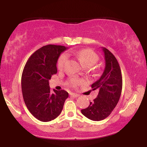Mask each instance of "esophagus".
Listing matches in <instances>:
<instances>
[{
  "instance_id": "1",
  "label": "esophagus",
  "mask_w": 147,
  "mask_h": 147,
  "mask_svg": "<svg viewBox=\"0 0 147 147\" xmlns=\"http://www.w3.org/2000/svg\"><path fill=\"white\" fill-rule=\"evenodd\" d=\"M70 96H73V97L76 98V97H78V96H79L80 95H79V94H76V93H70Z\"/></svg>"
}]
</instances>
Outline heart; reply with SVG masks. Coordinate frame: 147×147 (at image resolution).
I'll return each instance as SVG.
<instances>
[{"mask_svg":"<svg viewBox=\"0 0 147 147\" xmlns=\"http://www.w3.org/2000/svg\"><path fill=\"white\" fill-rule=\"evenodd\" d=\"M69 54L78 59L86 67H90L94 64H95L98 59L97 54L92 50L89 49L72 50V51L69 52ZM68 58V54L66 53H62L59 56L58 61H57V67H58L59 70H62L63 69L65 64L67 61ZM84 80L82 79L77 78V77H71L68 80L69 85L73 87V88H76L77 86H78L80 84H82Z\"/></svg>","mask_w":147,"mask_h":147,"instance_id":"1","label":"heart"}]
</instances>
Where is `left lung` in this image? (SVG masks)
<instances>
[{
    "instance_id": "left-lung-1",
    "label": "left lung",
    "mask_w": 147,
    "mask_h": 147,
    "mask_svg": "<svg viewBox=\"0 0 147 147\" xmlns=\"http://www.w3.org/2000/svg\"><path fill=\"white\" fill-rule=\"evenodd\" d=\"M105 69L100 79L91 85L98 94L89 106L81 110L82 113L92 121H99L110 115L120 98L123 78L117 60L109 50L103 47Z\"/></svg>"
}]
</instances>
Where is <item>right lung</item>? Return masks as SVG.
Wrapping results in <instances>:
<instances>
[{
    "label": "right lung",
    "instance_id": "1",
    "mask_svg": "<svg viewBox=\"0 0 147 147\" xmlns=\"http://www.w3.org/2000/svg\"><path fill=\"white\" fill-rule=\"evenodd\" d=\"M66 49L61 45L43 46L32 54L24 67L21 88L24 103L32 115L41 121L56 119L69 96L65 90L51 93L49 82L57 73V61Z\"/></svg>",
    "mask_w": 147,
    "mask_h": 147
}]
</instances>
